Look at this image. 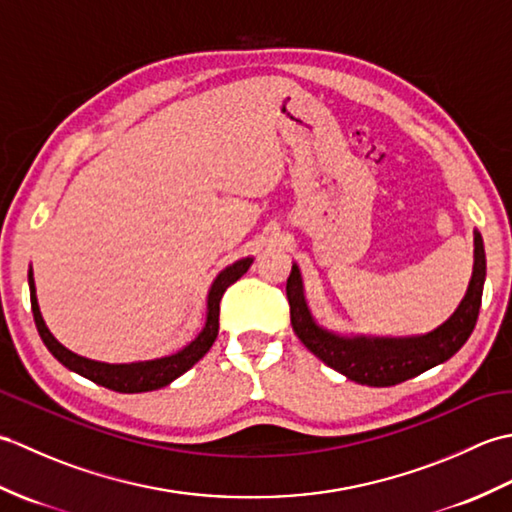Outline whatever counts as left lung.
<instances>
[{"label": "left lung", "mask_w": 512, "mask_h": 512, "mask_svg": "<svg viewBox=\"0 0 512 512\" xmlns=\"http://www.w3.org/2000/svg\"><path fill=\"white\" fill-rule=\"evenodd\" d=\"M486 277V255L480 233H475V268L469 290L453 317L418 339H343L321 330L312 321L303 301L301 277L292 266L286 295L290 303L292 330L308 350L325 365L350 380L369 387H391L436 367L460 350L469 339L482 306V288Z\"/></svg>", "instance_id": "left-lung-1"}]
</instances>
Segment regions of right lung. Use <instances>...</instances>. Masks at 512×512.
<instances>
[{"label": "right lung", "mask_w": 512, "mask_h": 512, "mask_svg": "<svg viewBox=\"0 0 512 512\" xmlns=\"http://www.w3.org/2000/svg\"><path fill=\"white\" fill-rule=\"evenodd\" d=\"M253 264V259H239L233 266L222 270L217 279L213 281L211 292H209V314H206V325L195 341H191L184 350L178 354H171L165 358H158V361H145V363H132V365H107L99 361H90V358H83L54 339L46 323L41 319L39 303L35 295V279H32V270L28 273V284H30V306L32 314H35V323L41 341L46 343L52 356L57 358L61 365H65L72 372L85 376L96 385H103L112 391H121V394H138V391H154L160 387H167L171 380L182 376L187 369H191L200 358L211 350L213 341L217 339V330H220V301L224 297L226 288L235 284V281L242 277L246 270Z\"/></svg>", "instance_id": "add662e5"}]
</instances>
